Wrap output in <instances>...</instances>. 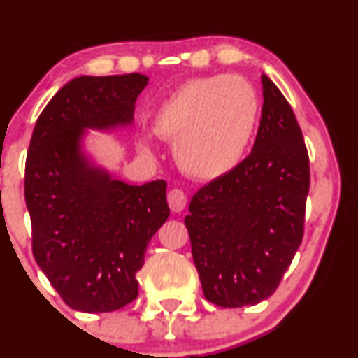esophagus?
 <instances>
[{
  "label": "esophagus",
  "mask_w": 358,
  "mask_h": 358,
  "mask_svg": "<svg viewBox=\"0 0 358 358\" xmlns=\"http://www.w3.org/2000/svg\"><path fill=\"white\" fill-rule=\"evenodd\" d=\"M168 205L173 212H182L187 205V195H185L183 190H178V188H173L168 193Z\"/></svg>",
  "instance_id": "esophagus-1"
}]
</instances>
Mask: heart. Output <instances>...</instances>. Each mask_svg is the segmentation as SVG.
Wrapping results in <instances>:
<instances>
[{
  "label": "heart",
  "mask_w": 358,
  "mask_h": 358,
  "mask_svg": "<svg viewBox=\"0 0 358 358\" xmlns=\"http://www.w3.org/2000/svg\"><path fill=\"white\" fill-rule=\"evenodd\" d=\"M259 99L241 77L193 79L176 87L153 114L158 136L175 143V158L185 173L200 180L224 176L248 153L256 133ZM139 143L150 150L141 133Z\"/></svg>",
  "instance_id": "heart-1"
}]
</instances>
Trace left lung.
<instances>
[{"mask_svg": "<svg viewBox=\"0 0 358 358\" xmlns=\"http://www.w3.org/2000/svg\"><path fill=\"white\" fill-rule=\"evenodd\" d=\"M261 122L252 151L231 173L193 195L185 217L203 294L224 308L269 298L305 231L310 158L301 127L262 73Z\"/></svg>", "mask_w": 358, "mask_h": 358, "instance_id": "left-lung-1", "label": "left lung"}]
</instances>
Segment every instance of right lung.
I'll return each mask as SVG.
<instances>
[{
  "mask_svg": "<svg viewBox=\"0 0 358 358\" xmlns=\"http://www.w3.org/2000/svg\"><path fill=\"white\" fill-rule=\"evenodd\" d=\"M143 73L80 76L45 106L24 165L31 250L69 306L109 313L138 298L136 273L170 208L166 182L127 185L92 166L80 150L85 127L131 124Z\"/></svg>",
  "mask_w": 358,
  "mask_h": 358,
  "instance_id": "right-lung-1",
  "label": "right lung"
}]
</instances>
